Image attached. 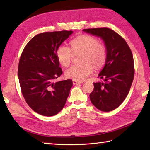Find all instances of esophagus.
Masks as SVG:
<instances>
[{"label": "esophagus", "mask_w": 150, "mask_h": 150, "mask_svg": "<svg viewBox=\"0 0 150 150\" xmlns=\"http://www.w3.org/2000/svg\"><path fill=\"white\" fill-rule=\"evenodd\" d=\"M72 82H73V84L74 85L75 84H82V82H83L82 81H76V80H73V79L72 80Z\"/></svg>", "instance_id": "obj_1"}]
</instances>
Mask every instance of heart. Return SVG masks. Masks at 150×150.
<instances>
[{
	"mask_svg": "<svg viewBox=\"0 0 150 150\" xmlns=\"http://www.w3.org/2000/svg\"><path fill=\"white\" fill-rule=\"evenodd\" d=\"M71 48L60 45L57 56L60 64L68 67L71 63L73 54L82 53L81 64L74 65L66 71V77L78 81H84L95 69H99L106 62L107 47L96 38L89 35H81L70 42Z\"/></svg>",
	"mask_w": 150,
	"mask_h": 150,
	"instance_id": "1",
	"label": "heart"
}]
</instances>
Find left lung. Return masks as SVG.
I'll return each mask as SVG.
<instances>
[{"label": "left lung", "instance_id": "obj_1", "mask_svg": "<svg viewBox=\"0 0 150 150\" xmlns=\"http://www.w3.org/2000/svg\"><path fill=\"white\" fill-rule=\"evenodd\" d=\"M84 31L103 39L107 47V57L98 77L103 82H95L90 95L97 109L110 111L119 107L128 95L135 74L132 52L120 35L108 28L84 29Z\"/></svg>", "mask_w": 150, "mask_h": 150}]
</instances>
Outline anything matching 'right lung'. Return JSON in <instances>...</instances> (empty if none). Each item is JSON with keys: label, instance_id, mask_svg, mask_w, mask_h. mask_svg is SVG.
Returning a JSON list of instances; mask_svg holds the SVG:
<instances>
[{"label": "right lung", "instance_id": "add662e5", "mask_svg": "<svg viewBox=\"0 0 150 150\" xmlns=\"http://www.w3.org/2000/svg\"><path fill=\"white\" fill-rule=\"evenodd\" d=\"M72 31L44 32L33 37L25 46L18 67L22 94L31 109L51 117L64 106L73 86L71 79L55 82L62 73L57 51Z\"/></svg>", "mask_w": 150, "mask_h": 150}]
</instances>
